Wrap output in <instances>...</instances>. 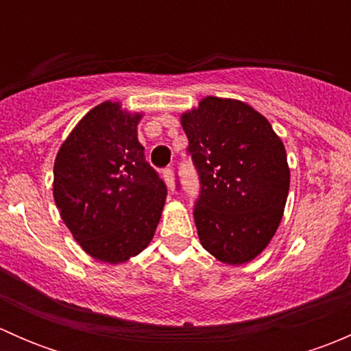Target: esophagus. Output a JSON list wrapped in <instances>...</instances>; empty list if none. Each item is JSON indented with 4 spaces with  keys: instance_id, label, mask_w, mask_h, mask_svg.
<instances>
[{
    "instance_id": "esophagus-1",
    "label": "esophagus",
    "mask_w": 351,
    "mask_h": 351,
    "mask_svg": "<svg viewBox=\"0 0 351 351\" xmlns=\"http://www.w3.org/2000/svg\"><path fill=\"white\" fill-rule=\"evenodd\" d=\"M162 178H165L168 189L173 192V190H175V175H173V169L171 168L162 169Z\"/></svg>"
}]
</instances>
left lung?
Here are the masks:
<instances>
[{
    "label": "left lung",
    "instance_id": "left-lung-1",
    "mask_svg": "<svg viewBox=\"0 0 351 351\" xmlns=\"http://www.w3.org/2000/svg\"><path fill=\"white\" fill-rule=\"evenodd\" d=\"M200 178L193 217L202 246L228 265L256 258L277 232L290 169L280 137L253 107L207 97L182 115Z\"/></svg>",
    "mask_w": 351,
    "mask_h": 351
}]
</instances>
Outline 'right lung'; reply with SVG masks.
<instances>
[{
  "label": "right lung",
  "instance_id": "1",
  "mask_svg": "<svg viewBox=\"0 0 351 351\" xmlns=\"http://www.w3.org/2000/svg\"><path fill=\"white\" fill-rule=\"evenodd\" d=\"M141 113L104 101L77 122L54 162V200L80 246L117 265L153 239L166 185L137 141Z\"/></svg>",
  "mask_w": 351,
  "mask_h": 351
}]
</instances>
